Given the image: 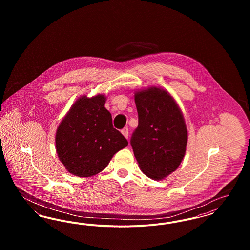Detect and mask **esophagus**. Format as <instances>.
<instances>
[{
  "mask_svg": "<svg viewBox=\"0 0 250 250\" xmlns=\"http://www.w3.org/2000/svg\"><path fill=\"white\" fill-rule=\"evenodd\" d=\"M122 134L125 136V138L128 139V134H129V132H128V128H127V127H125L124 129H122Z\"/></svg>",
  "mask_w": 250,
  "mask_h": 250,
  "instance_id": "34e87169",
  "label": "esophagus"
}]
</instances>
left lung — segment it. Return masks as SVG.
Wrapping results in <instances>:
<instances>
[{"mask_svg":"<svg viewBox=\"0 0 250 250\" xmlns=\"http://www.w3.org/2000/svg\"><path fill=\"white\" fill-rule=\"evenodd\" d=\"M139 125L131 137L134 155L143 173L162 180L176 170L187 149L188 129L173 97L150 87L135 93Z\"/></svg>","mask_w":250,"mask_h":250,"instance_id":"obj_1","label":"left lung"}]
</instances>
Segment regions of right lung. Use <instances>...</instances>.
Listing matches in <instances>:
<instances>
[{
  "mask_svg": "<svg viewBox=\"0 0 250 250\" xmlns=\"http://www.w3.org/2000/svg\"><path fill=\"white\" fill-rule=\"evenodd\" d=\"M106 96L80 97L61 122L55 137L61 162L72 174L91 177L102 171L128 142L112 125Z\"/></svg>",
  "mask_w": 250,
  "mask_h": 250,
  "instance_id": "1",
  "label": "right lung"
}]
</instances>
